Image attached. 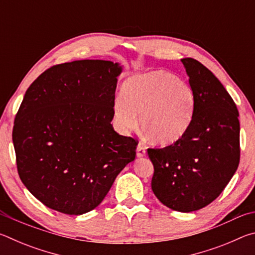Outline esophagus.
I'll return each instance as SVG.
<instances>
[{"label":"esophagus","instance_id":"esophagus-1","mask_svg":"<svg viewBox=\"0 0 255 255\" xmlns=\"http://www.w3.org/2000/svg\"><path fill=\"white\" fill-rule=\"evenodd\" d=\"M145 154H146L145 146L141 145V144H138V146H137V156L138 157H143Z\"/></svg>","mask_w":255,"mask_h":255}]
</instances>
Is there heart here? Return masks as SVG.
<instances>
[{
  "label": "heart",
  "instance_id": "b5f03b06",
  "mask_svg": "<svg viewBox=\"0 0 255 255\" xmlns=\"http://www.w3.org/2000/svg\"><path fill=\"white\" fill-rule=\"evenodd\" d=\"M195 93L191 85L174 74L156 70L133 75L125 82L122 97L115 99L112 119L127 135L139 125L155 143L169 145L184 135L191 123Z\"/></svg>",
  "mask_w": 255,
  "mask_h": 255
}]
</instances>
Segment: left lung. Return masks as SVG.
I'll return each mask as SVG.
<instances>
[{"label": "left lung", "instance_id": "left-lung-1", "mask_svg": "<svg viewBox=\"0 0 255 255\" xmlns=\"http://www.w3.org/2000/svg\"><path fill=\"white\" fill-rule=\"evenodd\" d=\"M181 62L195 93L191 123L174 144L147 153L154 195L169 208L190 213L211 204L236 172L240 122L234 100L217 77L196 59Z\"/></svg>", "mask_w": 255, "mask_h": 255}]
</instances>
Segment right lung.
Instances as JSON below:
<instances>
[{
    "instance_id": "obj_1",
    "label": "right lung",
    "mask_w": 255,
    "mask_h": 255,
    "mask_svg": "<svg viewBox=\"0 0 255 255\" xmlns=\"http://www.w3.org/2000/svg\"><path fill=\"white\" fill-rule=\"evenodd\" d=\"M120 72L109 60L58 64L25 92L12 131L16 169L48 208L66 215L94 209L135 159L137 140L111 125Z\"/></svg>"
}]
</instances>
